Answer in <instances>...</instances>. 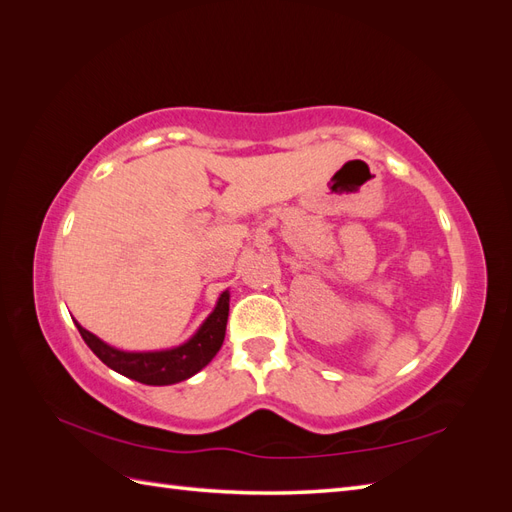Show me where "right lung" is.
I'll return each mask as SVG.
<instances>
[{"label": "right lung", "mask_w": 512, "mask_h": 512, "mask_svg": "<svg viewBox=\"0 0 512 512\" xmlns=\"http://www.w3.org/2000/svg\"><path fill=\"white\" fill-rule=\"evenodd\" d=\"M228 303L230 294L224 290L218 299L209 318L200 324V329L188 339V342L170 348V350H156V352H126L117 350L113 346L104 344L100 337L83 329L79 322L76 329H79L85 344L91 348L98 359L115 369L117 374L132 378L136 382L151 384V386H166V384H177L181 380H188L200 369L211 363V359L224 344L226 335V322H228Z\"/></svg>", "instance_id": "1"}]
</instances>
